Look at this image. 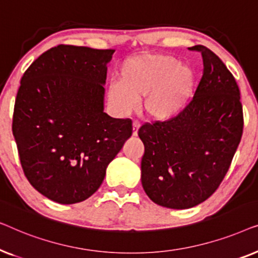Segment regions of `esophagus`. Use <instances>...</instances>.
<instances>
[{"mask_svg":"<svg viewBox=\"0 0 258 258\" xmlns=\"http://www.w3.org/2000/svg\"><path fill=\"white\" fill-rule=\"evenodd\" d=\"M139 129H140V122L139 121H134V123H133V136H137V134H139Z\"/></svg>","mask_w":258,"mask_h":258,"instance_id":"obj_1","label":"esophagus"}]
</instances>
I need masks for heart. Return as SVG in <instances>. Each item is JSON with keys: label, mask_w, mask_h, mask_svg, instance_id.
I'll list each match as a JSON object with an SVG mask.
<instances>
[{"label": "heart", "mask_w": 258, "mask_h": 258, "mask_svg": "<svg viewBox=\"0 0 258 258\" xmlns=\"http://www.w3.org/2000/svg\"><path fill=\"white\" fill-rule=\"evenodd\" d=\"M196 91V74L170 55L143 54L123 63L118 82L108 89L110 103L121 112L135 109L141 98L150 118L167 121L181 114Z\"/></svg>", "instance_id": "b5f03b06"}]
</instances>
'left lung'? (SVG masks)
<instances>
[{"label": "left lung", "mask_w": 258, "mask_h": 258, "mask_svg": "<svg viewBox=\"0 0 258 258\" xmlns=\"http://www.w3.org/2000/svg\"><path fill=\"white\" fill-rule=\"evenodd\" d=\"M189 49L203 58V76L191 102L176 117L146 123L139 130L144 144V191L153 202L170 209H189L216 191L243 134L235 77L210 49Z\"/></svg>", "instance_id": "left-lung-1"}]
</instances>
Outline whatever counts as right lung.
Returning a JSON list of instances; mask_svg holds the SVG:
<instances>
[{
  "label": "right lung",
  "instance_id": "add662e5",
  "mask_svg": "<svg viewBox=\"0 0 258 258\" xmlns=\"http://www.w3.org/2000/svg\"><path fill=\"white\" fill-rule=\"evenodd\" d=\"M114 52L59 44L38 56L21 79L13 116L21 165L30 184L54 202L89 199L132 136V119L103 111Z\"/></svg>",
  "mask_w": 258,
  "mask_h": 258
}]
</instances>
